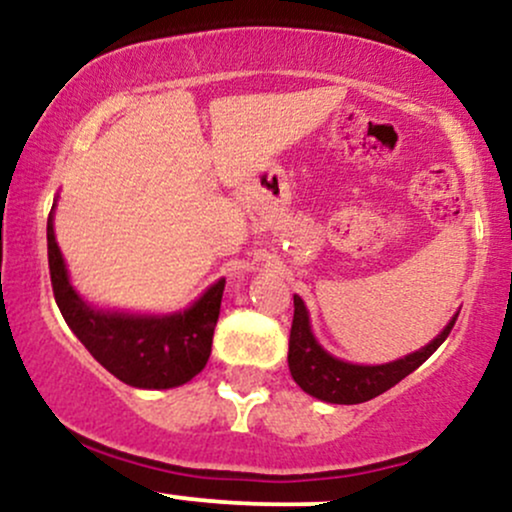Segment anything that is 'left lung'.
<instances>
[{
    "label": "left lung",
    "instance_id": "left-lung-1",
    "mask_svg": "<svg viewBox=\"0 0 512 512\" xmlns=\"http://www.w3.org/2000/svg\"><path fill=\"white\" fill-rule=\"evenodd\" d=\"M457 315L448 322L443 332L426 344L424 349L414 351V354L397 358L392 363L383 366H358V363H346L327 354L320 344H317L313 330H310L308 308L301 301V296H293V325L289 337V368L296 385L303 392L313 395L322 402L330 404H361L368 399L383 395V392L395 387L399 380L414 373L421 363L426 361L440 344L448 339L452 327H455Z\"/></svg>",
    "mask_w": 512,
    "mask_h": 512
}]
</instances>
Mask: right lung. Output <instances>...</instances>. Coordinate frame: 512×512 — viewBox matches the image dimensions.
Listing matches in <instances>:
<instances>
[{"label":"right lung","instance_id":"obj_1","mask_svg":"<svg viewBox=\"0 0 512 512\" xmlns=\"http://www.w3.org/2000/svg\"><path fill=\"white\" fill-rule=\"evenodd\" d=\"M48 262L52 293L62 317L91 356L117 380L142 390H168L185 385L207 366L226 279L209 286L199 301L182 313L127 315L96 310L81 301L69 284L52 228V211L48 216Z\"/></svg>","mask_w":512,"mask_h":512}]
</instances>
